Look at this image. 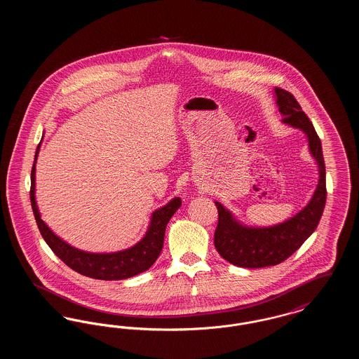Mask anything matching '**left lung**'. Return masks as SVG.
I'll return each instance as SVG.
<instances>
[{
	"instance_id": "left-lung-1",
	"label": "left lung",
	"mask_w": 359,
	"mask_h": 359,
	"mask_svg": "<svg viewBox=\"0 0 359 359\" xmlns=\"http://www.w3.org/2000/svg\"><path fill=\"white\" fill-rule=\"evenodd\" d=\"M274 91L278 110L284 116L283 121L306 132L309 151L318 161L320 176L306 208L290 221L273 227H243L233 219L231 214L221 203L215 202L218 208V224L214 234L215 248L226 261L242 268H264L285 261L315 231L325 210L327 189L320 138L296 98L280 87H276Z\"/></svg>"
}]
</instances>
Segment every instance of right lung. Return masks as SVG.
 <instances>
[{"instance_id":"obj_1","label":"right lung","mask_w":359,"mask_h":359,"mask_svg":"<svg viewBox=\"0 0 359 359\" xmlns=\"http://www.w3.org/2000/svg\"><path fill=\"white\" fill-rule=\"evenodd\" d=\"M40 149V144L36 149L34 163ZM34 163L31 171V205L34 210V219L41 233V237L48 243L52 252L59 257L67 266L78 273L98 280H123L133 277L149 269L161 253L164 243V233L167 223L172 215L182 205L180 198H175L163 208L156 210L147 236L133 248L110 255H94L78 250L67 245L65 241L56 237L47 224L40 218L36 201H34Z\"/></svg>"}]
</instances>
